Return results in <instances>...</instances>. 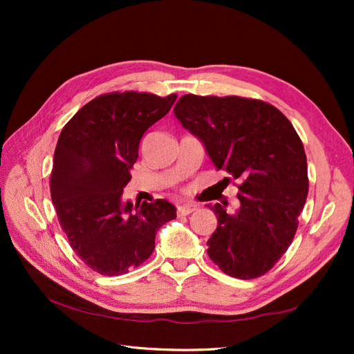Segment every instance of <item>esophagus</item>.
Masks as SVG:
<instances>
[{"instance_id":"obj_1","label":"esophagus","mask_w":354,"mask_h":354,"mask_svg":"<svg viewBox=\"0 0 354 354\" xmlns=\"http://www.w3.org/2000/svg\"><path fill=\"white\" fill-rule=\"evenodd\" d=\"M196 209H198V205H195V203H185V205L177 207V214L178 216H189V214H192Z\"/></svg>"}]
</instances>
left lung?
Instances as JSON below:
<instances>
[{
    "instance_id": "8db88e82",
    "label": "left lung",
    "mask_w": 354,
    "mask_h": 354,
    "mask_svg": "<svg viewBox=\"0 0 354 354\" xmlns=\"http://www.w3.org/2000/svg\"><path fill=\"white\" fill-rule=\"evenodd\" d=\"M174 115L205 145L214 165L242 181L236 211L208 205L218 221L207 242L209 259L238 279L263 276L291 245L307 199L301 138L273 104L239 95L186 94Z\"/></svg>"
}]
</instances>
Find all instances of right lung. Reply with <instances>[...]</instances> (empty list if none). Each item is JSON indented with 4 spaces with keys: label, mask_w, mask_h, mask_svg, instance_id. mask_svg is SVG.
Segmentation results:
<instances>
[{
    "label": "right lung",
    "mask_w": 354,
    "mask_h": 354,
    "mask_svg": "<svg viewBox=\"0 0 354 354\" xmlns=\"http://www.w3.org/2000/svg\"><path fill=\"white\" fill-rule=\"evenodd\" d=\"M177 94L113 91L93 99L63 127L53 159L51 199L73 252L103 276L125 274L155 250L156 232L176 218L165 199L122 203L130 168L149 127Z\"/></svg>",
    "instance_id": "1"
}]
</instances>
